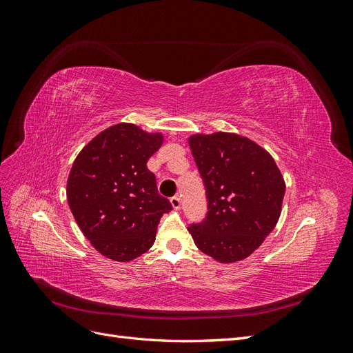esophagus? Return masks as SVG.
Masks as SVG:
<instances>
[{
  "mask_svg": "<svg viewBox=\"0 0 353 353\" xmlns=\"http://www.w3.org/2000/svg\"><path fill=\"white\" fill-rule=\"evenodd\" d=\"M170 205L174 206V209H179L181 208V199H179V196L170 197Z\"/></svg>",
  "mask_w": 353,
  "mask_h": 353,
  "instance_id": "esophagus-1",
  "label": "esophagus"
}]
</instances>
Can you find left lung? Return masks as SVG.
<instances>
[{
	"mask_svg": "<svg viewBox=\"0 0 353 353\" xmlns=\"http://www.w3.org/2000/svg\"><path fill=\"white\" fill-rule=\"evenodd\" d=\"M206 190L205 219L188 231L213 259H245L279 222L285 184L271 154L237 134L193 135L188 140Z\"/></svg>",
	"mask_w": 353,
	"mask_h": 353,
	"instance_id": "1",
	"label": "left lung"
}]
</instances>
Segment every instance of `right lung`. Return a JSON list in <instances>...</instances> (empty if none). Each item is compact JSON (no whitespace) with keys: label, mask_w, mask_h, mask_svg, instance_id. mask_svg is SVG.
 I'll return each mask as SVG.
<instances>
[{"label":"right lung","mask_w":353,"mask_h":353,"mask_svg":"<svg viewBox=\"0 0 353 353\" xmlns=\"http://www.w3.org/2000/svg\"><path fill=\"white\" fill-rule=\"evenodd\" d=\"M162 143V134L117 123L74 159L66 190L69 208L83 236L105 258L128 262L145 253L160 218L172 210L147 169Z\"/></svg>","instance_id":"add662e5"}]
</instances>
